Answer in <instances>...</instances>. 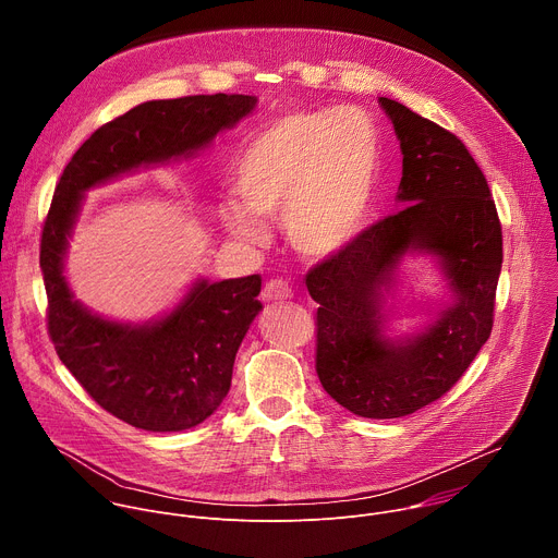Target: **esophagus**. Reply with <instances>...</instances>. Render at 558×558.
<instances>
[{"label":"esophagus","instance_id":"esophagus-1","mask_svg":"<svg viewBox=\"0 0 558 558\" xmlns=\"http://www.w3.org/2000/svg\"><path fill=\"white\" fill-rule=\"evenodd\" d=\"M291 298V287L284 280H269L263 289V300L276 302V300H289Z\"/></svg>","mask_w":558,"mask_h":558}]
</instances>
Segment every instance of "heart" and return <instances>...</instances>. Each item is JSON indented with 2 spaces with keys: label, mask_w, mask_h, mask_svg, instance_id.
I'll return each mask as SVG.
<instances>
[{
  "label": "heart",
  "mask_w": 558,
  "mask_h": 558,
  "mask_svg": "<svg viewBox=\"0 0 558 558\" xmlns=\"http://www.w3.org/2000/svg\"><path fill=\"white\" fill-rule=\"evenodd\" d=\"M377 151V128L357 110L284 114L254 134L238 156L233 190L244 203L222 196L218 218L241 243L263 247L269 241L265 218L282 216L284 233L300 256H338L366 218Z\"/></svg>",
  "instance_id": "b5f03b06"
}]
</instances>
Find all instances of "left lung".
<instances>
[{
	"mask_svg": "<svg viewBox=\"0 0 558 558\" xmlns=\"http://www.w3.org/2000/svg\"><path fill=\"white\" fill-rule=\"evenodd\" d=\"M402 149L397 201L377 220L315 265L306 289L317 306L315 371L347 411L368 420L411 415L446 395L486 344L504 263V238L488 181L465 145L407 106L379 97ZM409 253H430L453 302L415 337L383 336V295Z\"/></svg>",
	"mask_w": 558,
	"mask_h": 558,
	"instance_id": "obj_1",
	"label": "left lung"
}]
</instances>
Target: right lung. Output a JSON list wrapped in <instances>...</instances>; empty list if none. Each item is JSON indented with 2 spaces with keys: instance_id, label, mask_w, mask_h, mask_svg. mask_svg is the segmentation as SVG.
Returning <instances> with one entry per match:
<instances>
[{
  "instance_id": "obj_1",
  "label": "right lung",
  "mask_w": 558,
  "mask_h": 558,
  "mask_svg": "<svg viewBox=\"0 0 558 558\" xmlns=\"http://www.w3.org/2000/svg\"><path fill=\"white\" fill-rule=\"evenodd\" d=\"M250 95L145 101L101 125L65 166L41 231L48 333L93 400L149 433L205 422L227 397L233 360L263 304L260 276L196 280L168 315L145 325L106 320L74 300L63 276L84 192L147 166L190 158L256 108Z\"/></svg>"
}]
</instances>
